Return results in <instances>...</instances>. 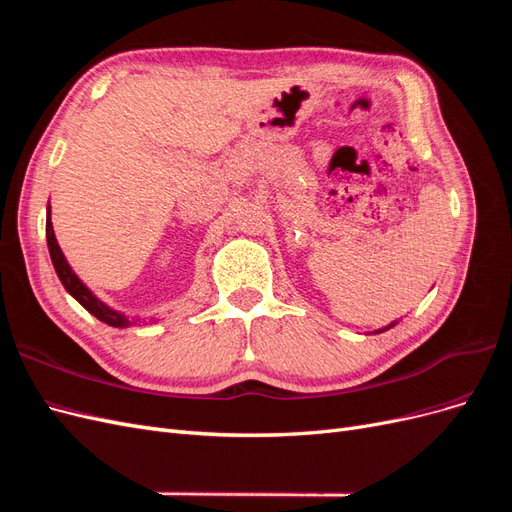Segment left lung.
<instances>
[{
  "mask_svg": "<svg viewBox=\"0 0 512 512\" xmlns=\"http://www.w3.org/2000/svg\"><path fill=\"white\" fill-rule=\"evenodd\" d=\"M395 324H397V320H395V322H391V324H386V327H384V329H378L376 333H384V331H389L391 327H395Z\"/></svg>",
  "mask_w": 512,
  "mask_h": 512,
  "instance_id": "1",
  "label": "left lung"
}]
</instances>
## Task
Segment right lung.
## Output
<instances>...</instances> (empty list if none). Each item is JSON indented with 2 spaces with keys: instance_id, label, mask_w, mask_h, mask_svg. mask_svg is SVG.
Wrapping results in <instances>:
<instances>
[{
  "instance_id": "right-lung-1",
  "label": "right lung",
  "mask_w": 512,
  "mask_h": 512,
  "mask_svg": "<svg viewBox=\"0 0 512 512\" xmlns=\"http://www.w3.org/2000/svg\"><path fill=\"white\" fill-rule=\"evenodd\" d=\"M46 243H49V254H51L53 267H55V273L61 280V284H64V288L87 309L91 316H96L98 320L106 322L108 327H117V329H126L138 322V318H130L126 314H121L111 305L100 301L96 294L81 282V277L72 271V267L68 265V260L55 239V230H53V222H51V207H46Z\"/></svg>"
}]
</instances>
